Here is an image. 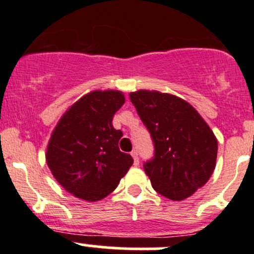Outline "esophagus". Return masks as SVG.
I'll use <instances>...</instances> for the list:
<instances>
[{"instance_id": "obj_1", "label": "esophagus", "mask_w": 254, "mask_h": 254, "mask_svg": "<svg viewBox=\"0 0 254 254\" xmlns=\"http://www.w3.org/2000/svg\"><path fill=\"white\" fill-rule=\"evenodd\" d=\"M131 156H132V158H134L135 166L139 165V155H137V151L136 150L131 151Z\"/></svg>"}]
</instances>
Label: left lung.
<instances>
[{
	"label": "left lung",
	"instance_id": "8db88e82",
	"mask_svg": "<svg viewBox=\"0 0 254 254\" xmlns=\"http://www.w3.org/2000/svg\"><path fill=\"white\" fill-rule=\"evenodd\" d=\"M130 101L155 148L143 163L152 188L171 200L193 195L215 170L214 132L190 104L172 94L137 91L130 93Z\"/></svg>",
	"mask_w": 254,
	"mask_h": 254
}]
</instances>
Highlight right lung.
Returning a JSON list of instances; mask_svg holds the SVG:
<instances>
[{"instance_id":"obj_1","label":"right lung","mask_w":254,"mask_h":254,"mask_svg":"<svg viewBox=\"0 0 254 254\" xmlns=\"http://www.w3.org/2000/svg\"><path fill=\"white\" fill-rule=\"evenodd\" d=\"M119 91H94L64 114L49 141L47 162L56 181L79 199L97 201L117 188L132 160L119 150L122 130L113 127L124 104Z\"/></svg>"}]
</instances>
